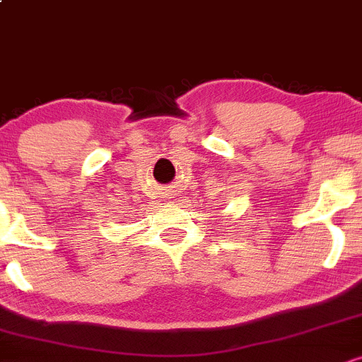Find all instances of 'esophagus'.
I'll return each instance as SVG.
<instances>
[{
  "label": "esophagus",
  "mask_w": 362,
  "mask_h": 362,
  "mask_svg": "<svg viewBox=\"0 0 362 362\" xmlns=\"http://www.w3.org/2000/svg\"><path fill=\"white\" fill-rule=\"evenodd\" d=\"M169 197H170V194H169Z\"/></svg>",
  "instance_id": "1"
}]
</instances>
